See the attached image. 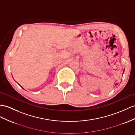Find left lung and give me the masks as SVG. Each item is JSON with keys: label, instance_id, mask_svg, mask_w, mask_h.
I'll return each instance as SVG.
<instances>
[{"label": "left lung", "instance_id": "left-lung-1", "mask_svg": "<svg viewBox=\"0 0 135 135\" xmlns=\"http://www.w3.org/2000/svg\"><path fill=\"white\" fill-rule=\"evenodd\" d=\"M124 71H123V73H124Z\"/></svg>", "mask_w": 135, "mask_h": 135}]
</instances>
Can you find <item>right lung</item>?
Returning <instances> with one entry per match:
<instances>
[{
  "instance_id": "1",
  "label": "right lung",
  "mask_w": 135,
  "mask_h": 135,
  "mask_svg": "<svg viewBox=\"0 0 135 135\" xmlns=\"http://www.w3.org/2000/svg\"><path fill=\"white\" fill-rule=\"evenodd\" d=\"M20 86H21V85H20ZM21 88H22V89H24V90H25V89H24V88H22V86H21Z\"/></svg>"
}]
</instances>
